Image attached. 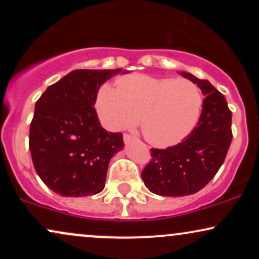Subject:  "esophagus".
<instances>
[{"mask_svg": "<svg viewBox=\"0 0 259 259\" xmlns=\"http://www.w3.org/2000/svg\"><path fill=\"white\" fill-rule=\"evenodd\" d=\"M124 141L125 142H129V141H132V140L134 139V136L133 135H130V134H124Z\"/></svg>", "mask_w": 259, "mask_h": 259, "instance_id": "obj_1", "label": "esophagus"}]
</instances>
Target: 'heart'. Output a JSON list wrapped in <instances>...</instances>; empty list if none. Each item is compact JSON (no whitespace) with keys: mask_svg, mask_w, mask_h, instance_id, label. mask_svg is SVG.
<instances>
[{"mask_svg":"<svg viewBox=\"0 0 259 259\" xmlns=\"http://www.w3.org/2000/svg\"><path fill=\"white\" fill-rule=\"evenodd\" d=\"M201 90L186 79L156 78L146 74L121 76L115 86L103 84L96 106L101 120L111 130L135 125L148 144L169 147L192 132L202 111Z\"/></svg>","mask_w":259,"mask_h":259,"instance_id":"1","label":"heart"}]
</instances>
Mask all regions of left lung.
I'll list each match as a JSON object with an SVG mask.
<instances>
[{
    "label": "left lung",
    "instance_id": "left-lung-1",
    "mask_svg": "<svg viewBox=\"0 0 259 259\" xmlns=\"http://www.w3.org/2000/svg\"><path fill=\"white\" fill-rule=\"evenodd\" d=\"M206 95L197 126L183 142L165 150L151 148L150 163L141 177L151 192L160 196L196 194L214 178L230 147L231 111L227 100L208 80L180 72Z\"/></svg>",
    "mask_w": 259,
    "mask_h": 259
}]
</instances>
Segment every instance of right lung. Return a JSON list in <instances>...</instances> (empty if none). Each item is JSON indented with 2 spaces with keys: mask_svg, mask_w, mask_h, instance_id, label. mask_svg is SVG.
I'll use <instances>...</instances> for the list:
<instances>
[{
  "mask_svg": "<svg viewBox=\"0 0 259 259\" xmlns=\"http://www.w3.org/2000/svg\"><path fill=\"white\" fill-rule=\"evenodd\" d=\"M121 69H78L46 89L29 133L32 164L56 194L81 197L105 187L109 160L124 146L121 133L100 125L94 105L103 82Z\"/></svg>",
  "mask_w": 259,
  "mask_h": 259,
  "instance_id": "1",
  "label": "right lung"
}]
</instances>
